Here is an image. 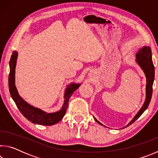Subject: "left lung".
<instances>
[{"instance_id":"1","label":"left lung","mask_w":158,"mask_h":158,"mask_svg":"<svg viewBox=\"0 0 158 158\" xmlns=\"http://www.w3.org/2000/svg\"><path fill=\"white\" fill-rule=\"evenodd\" d=\"M136 62L141 67L143 71L145 76L146 77V100L144 102L143 105L141 108L136 116L133 118V119L128 123L125 127L128 125L133 123L136 120H137L141 116L144 111L148 108V106L151 102L153 93V84L155 78V67L153 65V60H152V53L151 49L150 47H143L139 50V52L136 54ZM96 122L101 125H103L100 122H99L97 119L94 118ZM124 128V127H123Z\"/></svg>"}]
</instances>
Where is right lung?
Instances as JSON below:
<instances>
[{
    "mask_svg": "<svg viewBox=\"0 0 158 158\" xmlns=\"http://www.w3.org/2000/svg\"><path fill=\"white\" fill-rule=\"evenodd\" d=\"M18 53L15 51L10 60V74L8 78L9 90L13 100L17 105L19 110L23 114L26 118L35 124L43 125H52L59 122L65 116L67 109L68 106L69 98L73 94L74 92L80 86L79 84H70L68 85L64 95V103L62 109L55 113H47L38 108L29 105L23 100L19 95L15 85V68L17 64Z\"/></svg>",
    "mask_w": 158,
    "mask_h": 158,
    "instance_id": "add662e5",
    "label": "right lung"
}]
</instances>
